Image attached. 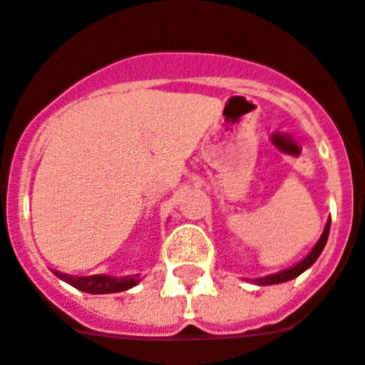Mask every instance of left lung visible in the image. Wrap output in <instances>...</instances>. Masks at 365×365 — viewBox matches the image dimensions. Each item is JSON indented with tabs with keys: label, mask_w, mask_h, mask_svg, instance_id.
Segmentation results:
<instances>
[{
	"label": "left lung",
	"mask_w": 365,
	"mask_h": 365,
	"mask_svg": "<svg viewBox=\"0 0 365 365\" xmlns=\"http://www.w3.org/2000/svg\"><path fill=\"white\" fill-rule=\"evenodd\" d=\"M329 232H330V220L327 222V226H324L323 235H321V240L317 241V245L314 247V250H312V252L308 254V256H306L301 263H297L295 267L278 272V274H271V277L258 278V280H256V284H259V286H271V284H282V282L293 280V278L299 277V274H301V272H304L306 269L310 267V265H314L315 259L319 258V254L323 252L324 245H327V240H329Z\"/></svg>",
	"instance_id": "left-lung-1"
}]
</instances>
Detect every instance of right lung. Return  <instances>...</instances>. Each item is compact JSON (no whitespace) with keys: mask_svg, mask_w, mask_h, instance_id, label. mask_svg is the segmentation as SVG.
I'll return each instance as SVG.
<instances>
[{"mask_svg":"<svg viewBox=\"0 0 365 365\" xmlns=\"http://www.w3.org/2000/svg\"><path fill=\"white\" fill-rule=\"evenodd\" d=\"M55 277H59L66 284L73 286L76 289H81L85 293H118L124 289H130L137 284V277L115 278L106 277V274H93V277H70L61 271H53Z\"/></svg>","mask_w":365,"mask_h":365,"instance_id":"right-lung-1","label":"right lung"}]
</instances>
